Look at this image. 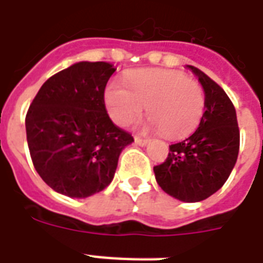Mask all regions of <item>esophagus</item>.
I'll use <instances>...</instances> for the list:
<instances>
[{"instance_id": "34e87169", "label": "esophagus", "mask_w": 263, "mask_h": 263, "mask_svg": "<svg viewBox=\"0 0 263 263\" xmlns=\"http://www.w3.org/2000/svg\"><path fill=\"white\" fill-rule=\"evenodd\" d=\"M150 140L143 139V138H139V136H135V143L139 144V146H146Z\"/></svg>"}]
</instances>
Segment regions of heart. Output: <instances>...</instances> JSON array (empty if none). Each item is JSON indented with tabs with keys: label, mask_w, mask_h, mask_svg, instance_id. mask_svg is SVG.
Masks as SVG:
<instances>
[{
	"label": "heart",
	"mask_w": 263,
	"mask_h": 263,
	"mask_svg": "<svg viewBox=\"0 0 263 263\" xmlns=\"http://www.w3.org/2000/svg\"><path fill=\"white\" fill-rule=\"evenodd\" d=\"M105 102L111 119L128 127L140 119L142 109L161 136L180 139L199 127L206 94L198 80L168 69H146L134 73L124 87H110Z\"/></svg>",
	"instance_id": "heart-1"
}]
</instances>
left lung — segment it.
Instances as JSON below:
<instances>
[{
  "instance_id": "obj_1",
  "label": "left lung",
  "mask_w": 263,
  "mask_h": 263,
  "mask_svg": "<svg viewBox=\"0 0 263 263\" xmlns=\"http://www.w3.org/2000/svg\"><path fill=\"white\" fill-rule=\"evenodd\" d=\"M203 86L206 110L190 138L169 146L168 158L154 166L166 194L183 202H199L220 190L236 164L240 132L232 101L198 68L187 65Z\"/></svg>"
}]
</instances>
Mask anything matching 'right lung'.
<instances>
[{"label":"right lung","mask_w":263,"mask_h":263,"mask_svg":"<svg viewBox=\"0 0 263 263\" xmlns=\"http://www.w3.org/2000/svg\"><path fill=\"white\" fill-rule=\"evenodd\" d=\"M109 63L73 64L42 84L26 116L27 143L35 171L55 192L87 198L115 176L120 153L134 142L110 120L105 87Z\"/></svg>","instance_id":"obj_1"}]
</instances>
